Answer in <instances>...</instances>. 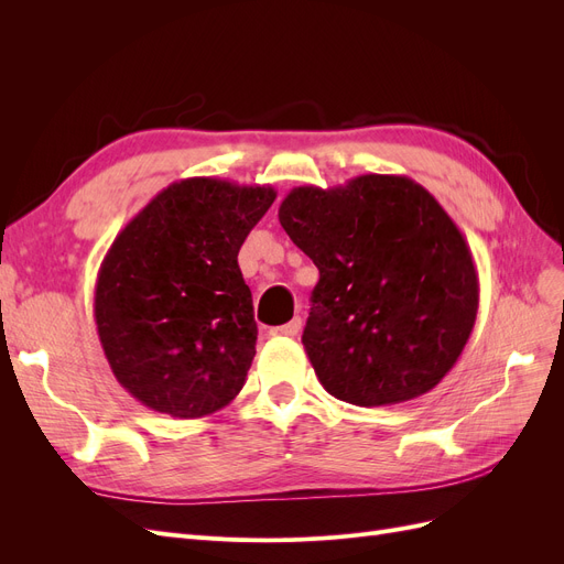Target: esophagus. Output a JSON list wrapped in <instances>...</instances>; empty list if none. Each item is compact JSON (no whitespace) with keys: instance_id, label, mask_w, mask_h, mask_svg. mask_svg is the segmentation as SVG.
<instances>
[{"instance_id":"34e87169","label":"esophagus","mask_w":564,"mask_h":564,"mask_svg":"<svg viewBox=\"0 0 564 564\" xmlns=\"http://www.w3.org/2000/svg\"><path fill=\"white\" fill-rule=\"evenodd\" d=\"M299 329H301V317H294L292 322H286V324H282V327H272L270 329V334L272 336H296L299 334Z\"/></svg>"}]
</instances>
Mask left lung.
<instances>
[{"instance_id":"obj_1","label":"left lung","mask_w":564,"mask_h":564,"mask_svg":"<svg viewBox=\"0 0 564 564\" xmlns=\"http://www.w3.org/2000/svg\"><path fill=\"white\" fill-rule=\"evenodd\" d=\"M280 224L319 270L303 348L324 390L357 406L414 400L464 352L480 282L449 214L406 176L301 185Z\"/></svg>"}]
</instances>
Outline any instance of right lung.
<instances>
[{
    "label": "right lung",
    "mask_w": 564,
    "mask_h": 564,
    "mask_svg": "<svg viewBox=\"0 0 564 564\" xmlns=\"http://www.w3.org/2000/svg\"><path fill=\"white\" fill-rule=\"evenodd\" d=\"M275 197L270 185L183 178L115 237L96 329L115 379L148 409L202 419L242 390L259 329L237 253Z\"/></svg>",
    "instance_id": "obj_1"
}]
</instances>
